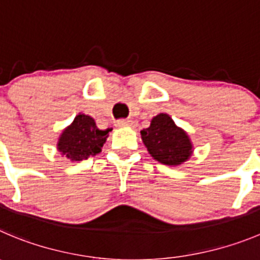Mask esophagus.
<instances>
[{"mask_svg":"<svg viewBox=\"0 0 260 260\" xmlns=\"http://www.w3.org/2000/svg\"><path fill=\"white\" fill-rule=\"evenodd\" d=\"M135 124V122L129 120V119H122V120H118L116 122V125L118 127H132Z\"/></svg>","mask_w":260,"mask_h":260,"instance_id":"esophagus-1","label":"esophagus"}]
</instances>
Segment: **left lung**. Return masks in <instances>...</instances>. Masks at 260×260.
<instances>
[{"mask_svg":"<svg viewBox=\"0 0 260 260\" xmlns=\"http://www.w3.org/2000/svg\"><path fill=\"white\" fill-rule=\"evenodd\" d=\"M141 138L149 154L166 166H181L193 154L190 136L166 113L151 119L150 127L141 131Z\"/></svg>","mask_w":260,"mask_h":260,"instance_id":"1","label":"left lung"}]
</instances>
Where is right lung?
Segmentation results:
<instances>
[{
  "instance_id": "add662e5",
  "label": "right lung",
  "mask_w": 260,
  "mask_h": 260,
  "mask_svg": "<svg viewBox=\"0 0 260 260\" xmlns=\"http://www.w3.org/2000/svg\"><path fill=\"white\" fill-rule=\"evenodd\" d=\"M110 131L99 129L93 118L79 113L59 136L56 149L70 161H82L101 152Z\"/></svg>"
}]
</instances>
